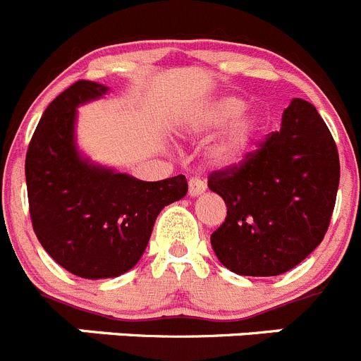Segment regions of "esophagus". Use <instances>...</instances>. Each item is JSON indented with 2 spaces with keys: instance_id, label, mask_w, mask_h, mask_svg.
Listing matches in <instances>:
<instances>
[{
  "instance_id": "34e87169",
  "label": "esophagus",
  "mask_w": 361,
  "mask_h": 361,
  "mask_svg": "<svg viewBox=\"0 0 361 361\" xmlns=\"http://www.w3.org/2000/svg\"><path fill=\"white\" fill-rule=\"evenodd\" d=\"M207 184L204 178L200 177H191L190 178V195L191 197H198V195H202L206 191Z\"/></svg>"
}]
</instances>
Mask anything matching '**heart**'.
I'll use <instances>...</instances> for the list:
<instances>
[{"label": "heart", "mask_w": 361, "mask_h": 361, "mask_svg": "<svg viewBox=\"0 0 361 361\" xmlns=\"http://www.w3.org/2000/svg\"><path fill=\"white\" fill-rule=\"evenodd\" d=\"M249 102L238 94H220L193 109L184 127L193 135H209L225 128L226 132L209 147L207 157L218 168L240 163L264 127V118L257 111H247Z\"/></svg>", "instance_id": "b5f03b06"}]
</instances>
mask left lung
Here are the masks:
<instances>
[{"mask_svg": "<svg viewBox=\"0 0 361 361\" xmlns=\"http://www.w3.org/2000/svg\"><path fill=\"white\" fill-rule=\"evenodd\" d=\"M340 183L338 150L310 102L293 98L281 128L240 166L209 175L227 206L211 234L224 267L240 276L288 272L324 240Z\"/></svg>", "mask_w": 361, "mask_h": 361, "instance_id": "obj_1", "label": "left lung"}]
</instances>
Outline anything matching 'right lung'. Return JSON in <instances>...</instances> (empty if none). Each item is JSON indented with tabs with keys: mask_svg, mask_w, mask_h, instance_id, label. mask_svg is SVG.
Instances as JSON below:
<instances>
[{
	"mask_svg": "<svg viewBox=\"0 0 361 361\" xmlns=\"http://www.w3.org/2000/svg\"><path fill=\"white\" fill-rule=\"evenodd\" d=\"M107 91L78 80L61 92L42 114L25 163L37 240L62 269L84 279L118 277L135 267L157 214L188 193L184 175L145 183L80 154L77 107Z\"/></svg>",
	"mask_w": 361,
	"mask_h": 361,
	"instance_id": "add662e5",
	"label": "right lung"
}]
</instances>
